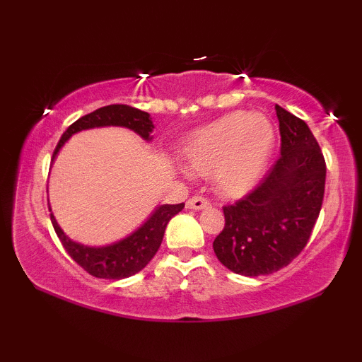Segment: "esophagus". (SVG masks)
Wrapping results in <instances>:
<instances>
[{"mask_svg": "<svg viewBox=\"0 0 362 362\" xmlns=\"http://www.w3.org/2000/svg\"><path fill=\"white\" fill-rule=\"evenodd\" d=\"M187 207L193 211H201V209H207L211 207V201L206 198V196H193L187 201Z\"/></svg>", "mask_w": 362, "mask_h": 362, "instance_id": "34e87169", "label": "esophagus"}]
</instances>
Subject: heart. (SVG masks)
I'll list each match as a JSON object with an SVG mask.
<instances>
[{
	"instance_id": "heart-1",
	"label": "heart",
	"mask_w": 362,
	"mask_h": 362,
	"mask_svg": "<svg viewBox=\"0 0 362 362\" xmlns=\"http://www.w3.org/2000/svg\"><path fill=\"white\" fill-rule=\"evenodd\" d=\"M273 146L274 129L265 115L233 112L193 132L182 146V156L194 173L216 168L220 192L238 196L260 179Z\"/></svg>"
}]
</instances>
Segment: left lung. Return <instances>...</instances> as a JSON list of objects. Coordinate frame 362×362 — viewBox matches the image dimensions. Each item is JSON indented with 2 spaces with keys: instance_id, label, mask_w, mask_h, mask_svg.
Returning a JSON list of instances; mask_svg holds the SVG:
<instances>
[{
  "instance_id": "8db88e82",
  "label": "left lung",
  "mask_w": 362,
  "mask_h": 362,
  "mask_svg": "<svg viewBox=\"0 0 362 362\" xmlns=\"http://www.w3.org/2000/svg\"><path fill=\"white\" fill-rule=\"evenodd\" d=\"M281 156L252 192L223 206L225 226L214 240L223 265L243 276L284 268L302 252L320 217L326 161L303 119L274 107Z\"/></svg>"
}]
</instances>
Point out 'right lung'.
Listing matches in <instances>:
<instances>
[{"mask_svg":"<svg viewBox=\"0 0 362 362\" xmlns=\"http://www.w3.org/2000/svg\"><path fill=\"white\" fill-rule=\"evenodd\" d=\"M100 126H122L129 127L134 132H137L140 137L145 140H150V132L153 131V122L150 119V115L142 110L134 108L129 105H122V103H115V105L102 107L95 112L84 115L81 118L76 119L71 126H69L62 137H60L59 144L54 150L52 159L60 150L66 140H69L73 134L79 131L90 129V127H100ZM185 204H164L153 212V216L146 220V222L140 226L139 230L132 233L131 236L124 238L115 244H110L105 247H88L83 244H78L71 241L65 233L60 230L56 218L51 214V222L54 230H56L60 243H62L64 249L66 250L73 260H75L79 267L84 268L89 274L95 278L103 279H122L129 278L132 274L139 273L140 269L146 267L155 254L158 252L159 246H161L164 230L175 214H179ZM51 211V209H49Z\"/></svg>","mask_w":362,"mask_h":362,"instance_id":"1","label":"right lung"}]
</instances>
